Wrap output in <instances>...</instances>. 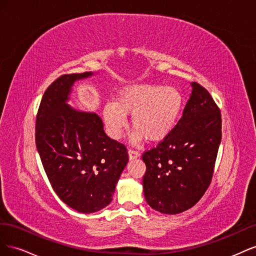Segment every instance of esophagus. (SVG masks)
Listing matches in <instances>:
<instances>
[{
    "instance_id": "34e87169",
    "label": "esophagus",
    "mask_w": 256,
    "mask_h": 256,
    "mask_svg": "<svg viewBox=\"0 0 256 256\" xmlns=\"http://www.w3.org/2000/svg\"><path fill=\"white\" fill-rule=\"evenodd\" d=\"M128 154H129V159L132 160V159H136L138 157H140V152L134 150H128Z\"/></svg>"
}]
</instances>
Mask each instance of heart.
Masks as SVG:
<instances>
[{
	"label": "heart",
	"instance_id": "heart-1",
	"mask_svg": "<svg viewBox=\"0 0 256 256\" xmlns=\"http://www.w3.org/2000/svg\"><path fill=\"white\" fill-rule=\"evenodd\" d=\"M182 108L184 97L176 88L136 84L120 90L114 104L104 106L102 115L108 132L115 140L122 138L126 128V115H131L136 143L143 136L150 142H159L172 132Z\"/></svg>",
	"mask_w": 256,
	"mask_h": 256
}]
</instances>
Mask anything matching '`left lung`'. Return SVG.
<instances>
[{"label": "left lung", "mask_w": 256, "mask_h": 256, "mask_svg": "<svg viewBox=\"0 0 256 256\" xmlns=\"http://www.w3.org/2000/svg\"><path fill=\"white\" fill-rule=\"evenodd\" d=\"M182 118L164 140L146 150L143 191L146 202L162 214L194 206L210 184L221 142V113L208 90L196 82Z\"/></svg>", "instance_id": "left-lung-1"}]
</instances>
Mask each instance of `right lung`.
I'll return each mask as SVG.
<instances>
[{
	"label": "right lung",
	"instance_id": "add662e5",
	"mask_svg": "<svg viewBox=\"0 0 256 256\" xmlns=\"http://www.w3.org/2000/svg\"><path fill=\"white\" fill-rule=\"evenodd\" d=\"M92 72L63 74L46 90L36 116L35 141L54 192L74 210L109 205L128 162L126 146L110 138L96 113L67 104L76 81Z\"/></svg>",
	"mask_w": 256,
	"mask_h": 256
}]
</instances>
